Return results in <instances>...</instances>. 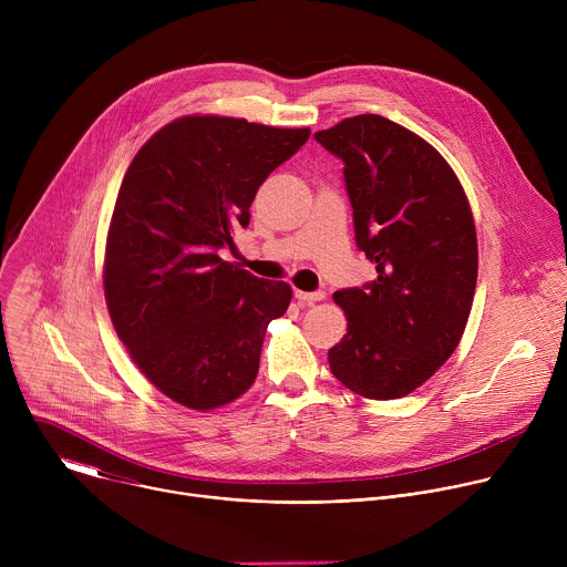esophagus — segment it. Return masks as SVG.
Listing matches in <instances>:
<instances>
[{"label": "esophagus", "mask_w": 567, "mask_h": 567, "mask_svg": "<svg viewBox=\"0 0 567 567\" xmlns=\"http://www.w3.org/2000/svg\"><path fill=\"white\" fill-rule=\"evenodd\" d=\"M293 296H296L302 305H313V302L326 298V291H300V289H296Z\"/></svg>", "instance_id": "1"}]
</instances>
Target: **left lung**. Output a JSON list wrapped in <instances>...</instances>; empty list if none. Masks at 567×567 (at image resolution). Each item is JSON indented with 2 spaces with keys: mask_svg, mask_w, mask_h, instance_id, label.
Wrapping results in <instances>:
<instances>
[{
  "mask_svg": "<svg viewBox=\"0 0 567 567\" xmlns=\"http://www.w3.org/2000/svg\"><path fill=\"white\" fill-rule=\"evenodd\" d=\"M313 138L339 156L357 247L377 278L341 289L348 334L332 374L368 399H399L455 352L473 305L477 239L468 199L444 156L411 130L359 114Z\"/></svg>",
  "mask_w": 567,
  "mask_h": 567,
  "instance_id": "obj_1",
  "label": "left lung"
}]
</instances>
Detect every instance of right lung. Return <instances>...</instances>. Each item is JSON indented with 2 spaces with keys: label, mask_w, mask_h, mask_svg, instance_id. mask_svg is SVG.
Segmentation results:
<instances>
[{
  "label": "right lung",
  "mask_w": 567,
  "mask_h": 567,
  "mask_svg": "<svg viewBox=\"0 0 567 567\" xmlns=\"http://www.w3.org/2000/svg\"><path fill=\"white\" fill-rule=\"evenodd\" d=\"M309 130L184 116L136 152L105 249V300L138 370L173 401L213 411L258 377L267 326L291 287L224 262L230 230L249 226L265 179Z\"/></svg>",
  "instance_id": "add662e5"
}]
</instances>
